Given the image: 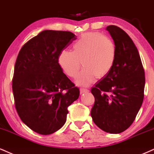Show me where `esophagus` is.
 <instances>
[{
	"label": "esophagus",
	"instance_id": "34e87169",
	"mask_svg": "<svg viewBox=\"0 0 154 154\" xmlns=\"http://www.w3.org/2000/svg\"><path fill=\"white\" fill-rule=\"evenodd\" d=\"M88 91H89V90L87 89V88H80L81 94H84V93H86V92H88Z\"/></svg>",
	"mask_w": 154,
	"mask_h": 154
}]
</instances>
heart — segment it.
I'll use <instances>...</instances> for the list:
<instances>
[{
    "mask_svg": "<svg viewBox=\"0 0 154 154\" xmlns=\"http://www.w3.org/2000/svg\"><path fill=\"white\" fill-rule=\"evenodd\" d=\"M117 50L109 37L99 32L83 34L73 45V51L62 50L60 52L58 64L63 71L70 78H75L81 64L84 66L77 76V84L88 86L96 76H106L113 68Z\"/></svg>",
    "mask_w": 154,
    "mask_h": 154,
    "instance_id": "1",
    "label": "heart"
}]
</instances>
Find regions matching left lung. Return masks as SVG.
I'll return each mask as SVG.
<instances>
[{"mask_svg": "<svg viewBox=\"0 0 154 154\" xmlns=\"http://www.w3.org/2000/svg\"><path fill=\"white\" fill-rule=\"evenodd\" d=\"M116 46L113 68L91 91L95 98L91 110L94 122L102 131L117 134L131 125L142 105L145 73L138 49L120 27L106 28Z\"/></svg>", "mask_w": 154, "mask_h": 154, "instance_id": "obj_1", "label": "left lung"}]
</instances>
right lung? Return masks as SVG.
Instances as JSON below:
<instances>
[{
	"instance_id": "add662e5",
	"label": "right lung",
	"mask_w": 154,
	"mask_h": 154,
	"mask_svg": "<svg viewBox=\"0 0 154 154\" xmlns=\"http://www.w3.org/2000/svg\"><path fill=\"white\" fill-rule=\"evenodd\" d=\"M75 37L66 31H42L23 45L17 56L12 82L16 109L23 123L39 134L60 129L68 106L79 97V88L57 61Z\"/></svg>"
}]
</instances>
